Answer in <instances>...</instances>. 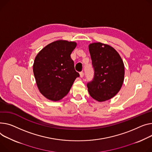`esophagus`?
Masks as SVG:
<instances>
[{
  "mask_svg": "<svg viewBox=\"0 0 152 152\" xmlns=\"http://www.w3.org/2000/svg\"><path fill=\"white\" fill-rule=\"evenodd\" d=\"M79 75H80V77H83L84 76V73H83V72H80V73H79Z\"/></svg>",
  "mask_w": 152,
  "mask_h": 152,
  "instance_id": "esophagus-1",
  "label": "esophagus"
}]
</instances>
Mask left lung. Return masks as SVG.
<instances>
[{"instance_id":"1","label":"left lung","mask_w":152,"mask_h":152,"mask_svg":"<svg viewBox=\"0 0 152 152\" xmlns=\"http://www.w3.org/2000/svg\"><path fill=\"white\" fill-rule=\"evenodd\" d=\"M94 68V78L87 84L90 95L99 102L113 98L122 86L125 76L123 60L117 50L100 42L88 45Z\"/></svg>"}]
</instances>
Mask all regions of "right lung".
Listing matches in <instances>:
<instances>
[{
	"instance_id": "1",
	"label": "right lung",
	"mask_w": 152,
	"mask_h": 152,
	"mask_svg": "<svg viewBox=\"0 0 152 152\" xmlns=\"http://www.w3.org/2000/svg\"><path fill=\"white\" fill-rule=\"evenodd\" d=\"M77 43L57 40L43 48L35 57L33 72L38 88L47 99L59 101L65 96L79 74L70 55Z\"/></svg>"
}]
</instances>
